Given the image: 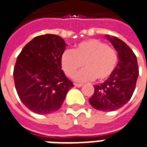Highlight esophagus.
<instances>
[{
    "label": "esophagus",
    "mask_w": 147,
    "mask_h": 147,
    "mask_svg": "<svg viewBox=\"0 0 147 147\" xmlns=\"http://www.w3.org/2000/svg\"><path fill=\"white\" fill-rule=\"evenodd\" d=\"M75 86H76V87H81V86H83V84H80V83H75Z\"/></svg>",
    "instance_id": "obj_1"
}]
</instances>
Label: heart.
Listing matches in <instances>:
<instances>
[{
	"label": "heart",
	"instance_id": "obj_1",
	"mask_svg": "<svg viewBox=\"0 0 147 147\" xmlns=\"http://www.w3.org/2000/svg\"><path fill=\"white\" fill-rule=\"evenodd\" d=\"M61 66L68 77H73L83 66L85 69L77 74L79 82L108 79L116 69L118 56L113 49L98 39H89L80 42L73 51L67 49L62 53Z\"/></svg>",
	"mask_w": 147,
	"mask_h": 147
}]
</instances>
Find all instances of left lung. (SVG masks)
<instances>
[{
	"mask_svg": "<svg viewBox=\"0 0 147 147\" xmlns=\"http://www.w3.org/2000/svg\"><path fill=\"white\" fill-rule=\"evenodd\" d=\"M105 38L117 52L119 61L109 78L94 86L89 102L95 109L110 112L121 108L131 99L136 89L139 67L136 56L125 42L108 34Z\"/></svg>",
	"mask_w": 147,
	"mask_h": 147,
	"instance_id": "left-lung-1",
	"label": "left lung"
}]
</instances>
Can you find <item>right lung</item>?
I'll list each match as a JSON object with an SVG mask.
<instances>
[{"label":"right lung","mask_w":147,"mask_h":147,"mask_svg":"<svg viewBox=\"0 0 147 147\" xmlns=\"http://www.w3.org/2000/svg\"><path fill=\"white\" fill-rule=\"evenodd\" d=\"M66 46L61 37L46 34L34 38L18 56L13 72L16 89L21 102L35 113L57 111L74 86L61 69Z\"/></svg>","instance_id":"add662e5"}]
</instances>
